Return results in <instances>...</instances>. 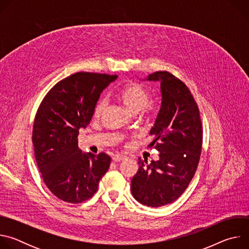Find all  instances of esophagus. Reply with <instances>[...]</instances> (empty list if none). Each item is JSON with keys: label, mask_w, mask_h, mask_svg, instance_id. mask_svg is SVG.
<instances>
[{"label": "esophagus", "mask_w": 249, "mask_h": 249, "mask_svg": "<svg viewBox=\"0 0 249 249\" xmlns=\"http://www.w3.org/2000/svg\"><path fill=\"white\" fill-rule=\"evenodd\" d=\"M125 159H126V157H125V156H122V155H115V156L112 158L113 161H115V162H118V161L124 160Z\"/></svg>", "instance_id": "1"}]
</instances>
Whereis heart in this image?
Wrapping results in <instances>:
<instances>
[{"label":"heart","instance_id":"b5f03b06","mask_svg":"<svg viewBox=\"0 0 249 249\" xmlns=\"http://www.w3.org/2000/svg\"><path fill=\"white\" fill-rule=\"evenodd\" d=\"M117 98L126 106L132 113L146 109H154V106L149 103L151 92L141 84L129 83L124 85L117 92ZM106 108V100L100 98L94 107V116L99 117Z\"/></svg>","mask_w":249,"mask_h":249}]
</instances>
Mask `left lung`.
<instances>
[{"label": "left lung", "mask_w": 249, "mask_h": 249, "mask_svg": "<svg viewBox=\"0 0 249 249\" xmlns=\"http://www.w3.org/2000/svg\"><path fill=\"white\" fill-rule=\"evenodd\" d=\"M147 81L160 84V109L150 131V147L159 160H139L131 180L133 197L148 207L172 203L185 191L197 169L202 149V124L197 103L186 85L168 72H156Z\"/></svg>", "instance_id": "1"}]
</instances>
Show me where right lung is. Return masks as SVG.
I'll return each mask as SVG.
<instances>
[{"label":"right lung","instance_id":"1","mask_svg":"<svg viewBox=\"0 0 249 249\" xmlns=\"http://www.w3.org/2000/svg\"><path fill=\"white\" fill-rule=\"evenodd\" d=\"M117 78L88 72L71 75L48 91L35 115V160L48 189L65 202L82 203L92 197L109 168L108 155L79 149L78 135L89 124L102 90Z\"/></svg>","mask_w":249,"mask_h":249}]
</instances>
